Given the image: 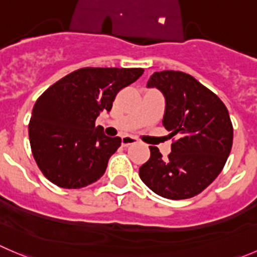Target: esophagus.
Listing matches in <instances>:
<instances>
[{"label": "esophagus", "instance_id": "1", "mask_svg": "<svg viewBox=\"0 0 257 257\" xmlns=\"http://www.w3.org/2000/svg\"><path fill=\"white\" fill-rule=\"evenodd\" d=\"M135 143H136V139L131 138V136H123V138L121 139L122 146H130Z\"/></svg>", "mask_w": 257, "mask_h": 257}]
</instances>
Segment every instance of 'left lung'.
Segmentation results:
<instances>
[{
    "instance_id": "1",
    "label": "left lung",
    "mask_w": 257,
    "mask_h": 257,
    "mask_svg": "<svg viewBox=\"0 0 257 257\" xmlns=\"http://www.w3.org/2000/svg\"><path fill=\"white\" fill-rule=\"evenodd\" d=\"M148 87L164 94L163 124L170 138L178 139L167 159L150 146V159L139 175L160 197H194L218 177L231 153L233 127L228 111L212 90L187 73L155 72Z\"/></svg>"
}]
</instances>
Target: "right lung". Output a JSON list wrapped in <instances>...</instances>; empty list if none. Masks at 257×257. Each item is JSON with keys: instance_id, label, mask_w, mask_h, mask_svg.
<instances>
[{"instance_id": "obj_1", "label": "right lung", "mask_w": 257, "mask_h": 257, "mask_svg": "<svg viewBox=\"0 0 257 257\" xmlns=\"http://www.w3.org/2000/svg\"><path fill=\"white\" fill-rule=\"evenodd\" d=\"M143 68H82L41 94L33 108L29 138L45 178L60 188L78 189L104 174L121 139L108 138L96 119L109 112L122 88L143 75Z\"/></svg>"}]
</instances>
